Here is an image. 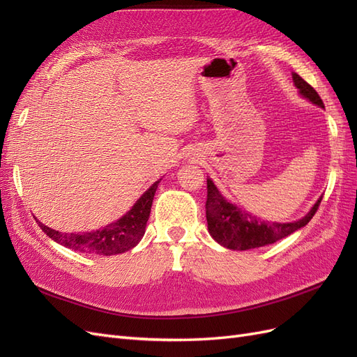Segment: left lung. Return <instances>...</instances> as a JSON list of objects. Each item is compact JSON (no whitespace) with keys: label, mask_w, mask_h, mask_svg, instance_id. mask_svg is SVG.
Returning a JSON list of instances; mask_svg holds the SVG:
<instances>
[{"label":"left lung","mask_w":357,"mask_h":357,"mask_svg":"<svg viewBox=\"0 0 357 357\" xmlns=\"http://www.w3.org/2000/svg\"><path fill=\"white\" fill-rule=\"evenodd\" d=\"M291 75H294V82L296 88L299 89V93L304 96V98L310 100L312 104L325 109V104H323L316 89L312 88L311 84H308L304 79L299 77L296 73ZM321 198L323 197H320L317 202L312 205V208L307 215H304V218L296 222H265L226 201L222 197V193L218 190V188L214 186L213 180L207 178L205 214H207L208 232L219 244H222L223 247L232 248V250H248V248L264 247L284 238V236L294 234L301 228H304V226L312 219V215L316 214Z\"/></svg>","instance_id":"8db88e82"}]
</instances>
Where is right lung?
<instances>
[{"label":"right lung","mask_w":357,"mask_h":357,"mask_svg":"<svg viewBox=\"0 0 357 357\" xmlns=\"http://www.w3.org/2000/svg\"><path fill=\"white\" fill-rule=\"evenodd\" d=\"M159 181L160 180L153 183L125 215L107 225L104 229L83 234H62L37 220L38 226L53 241L73 248V250L104 256L125 253L131 250L143 238Z\"/></svg>","instance_id":"1"}]
</instances>
